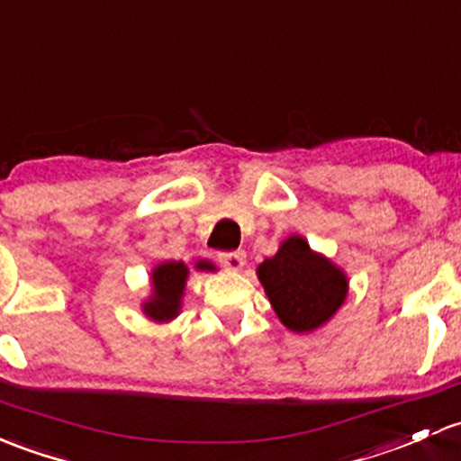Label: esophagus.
Returning <instances> with one entry per match:
<instances>
[{
  "mask_svg": "<svg viewBox=\"0 0 461 461\" xmlns=\"http://www.w3.org/2000/svg\"><path fill=\"white\" fill-rule=\"evenodd\" d=\"M218 263L222 265V267L225 269H230V271H240L245 267V263H247V254L243 249H239V251H221V254H218Z\"/></svg>",
  "mask_w": 461,
  "mask_h": 461,
  "instance_id": "34e87169",
  "label": "esophagus"
}]
</instances>
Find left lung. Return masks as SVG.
Returning a JSON list of instances; mask_svg holds the SVG:
<instances>
[{
	"label": "left lung",
	"instance_id": "8db88e82",
	"mask_svg": "<svg viewBox=\"0 0 461 461\" xmlns=\"http://www.w3.org/2000/svg\"><path fill=\"white\" fill-rule=\"evenodd\" d=\"M280 322L295 333L316 331L336 316L348 292L347 274L309 247L303 236H289L271 258L256 269Z\"/></svg>",
	"mask_w": 461,
	"mask_h": 461
}]
</instances>
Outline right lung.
<instances>
[{
  "label": "right lung",
  "instance_id": "obj_1",
  "mask_svg": "<svg viewBox=\"0 0 461 461\" xmlns=\"http://www.w3.org/2000/svg\"><path fill=\"white\" fill-rule=\"evenodd\" d=\"M198 271H214L216 267L207 260H198ZM190 276L185 263L166 260L152 269V295L143 303V313L154 322H169L178 316L183 304L185 280Z\"/></svg>",
  "mask_w": 461,
  "mask_h": 461
}]
</instances>
